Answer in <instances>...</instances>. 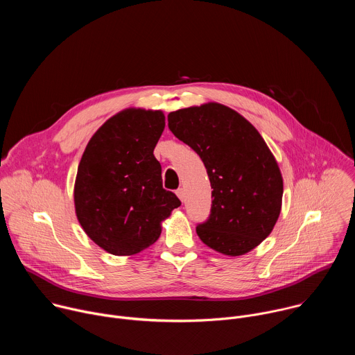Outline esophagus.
<instances>
[{"mask_svg":"<svg viewBox=\"0 0 355 355\" xmlns=\"http://www.w3.org/2000/svg\"><path fill=\"white\" fill-rule=\"evenodd\" d=\"M175 193H177V196L184 202V195H185V193H184V189H182V188H178V189L175 191Z\"/></svg>","mask_w":355,"mask_h":355,"instance_id":"34e87169","label":"esophagus"}]
</instances>
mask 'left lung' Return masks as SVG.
<instances>
[{"label": "left lung", "instance_id": "8db88e82", "mask_svg": "<svg viewBox=\"0 0 355 355\" xmlns=\"http://www.w3.org/2000/svg\"><path fill=\"white\" fill-rule=\"evenodd\" d=\"M168 128L204 162L212 191L199 239L226 256H243L272 232L284 182L261 135L236 111L216 103L168 114Z\"/></svg>", "mask_w": 355, "mask_h": 355}]
</instances>
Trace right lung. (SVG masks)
Masks as SVG:
<instances>
[{"instance_id":"right-lung-1","label":"right lung","mask_w":355,"mask_h":355,"mask_svg":"<svg viewBox=\"0 0 355 355\" xmlns=\"http://www.w3.org/2000/svg\"><path fill=\"white\" fill-rule=\"evenodd\" d=\"M162 111L125 110L88 141L78 164L74 205L87 236L114 256H133L153 244L162 222L181 205L163 188L153 150L164 130Z\"/></svg>"}]
</instances>
